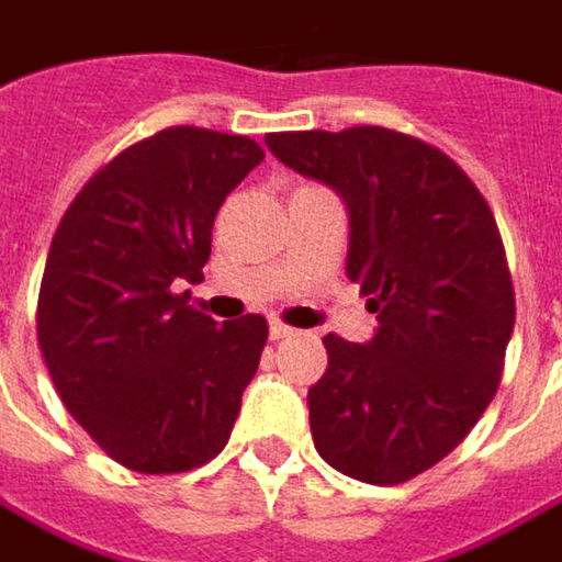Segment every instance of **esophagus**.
Segmentation results:
<instances>
[{"label":"esophagus","instance_id":"esophagus-1","mask_svg":"<svg viewBox=\"0 0 562 562\" xmlns=\"http://www.w3.org/2000/svg\"><path fill=\"white\" fill-rule=\"evenodd\" d=\"M268 336H271V339H274V341L291 339V336H294V329H291V326H284V323H278V319H274V323H271V326H268Z\"/></svg>","mask_w":562,"mask_h":562}]
</instances>
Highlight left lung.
I'll use <instances>...</instances> for the list:
<instances>
[{
	"mask_svg": "<svg viewBox=\"0 0 562 562\" xmlns=\"http://www.w3.org/2000/svg\"><path fill=\"white\" fill-rule=\"evenodd\" d=\"M265 143L341 194L345 274L381 323L368 345L323 339L329 368L306 393L313 445L345 476L406 483L448 458L499 390L515 291L496 217L451 156L390 127Z\"/></svg>",
	"mask_w": 562,
	"mask_h": 562,
	"instance_id": "8db88e82",
	"label": "left lung"
}]
</instances>
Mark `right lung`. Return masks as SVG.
I'll use <instances>...</instances> for the list:
<instances>
[{"label": "right lung", "mask_w": 562, "mask_h": 562, "mask_svg": "<svg viewBox=\"0 0 562 562\" xmlns=\"http://www.w3.org/2000/svg\"><path fill=\"white\" fill-rule=\"evenodd\" d=\"M265 159L249 137L166 127L101 166L66 207L37 297L63 406L111 461L184 473L217 458L259 371L265 316L188 306L226 194Z\"/></svg>", "instance_id": "right-lung-1"}]
</instances>
